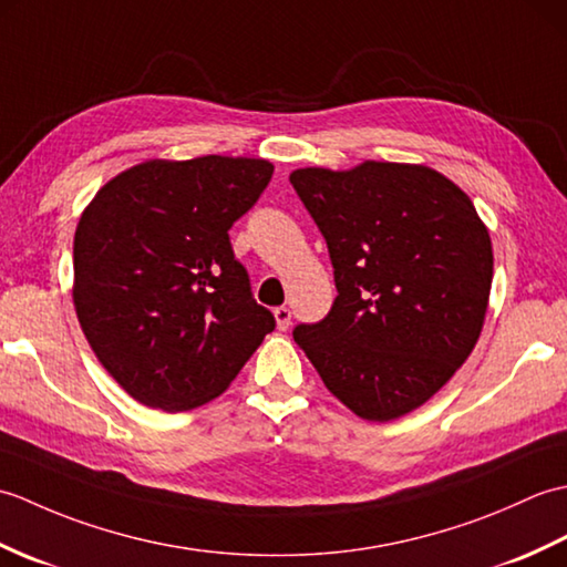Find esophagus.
<instances>
[{
  "label": "esophagus",
  "instance_id": "obj_1",
  "mask_svg": "<svg viewBox=\"0 0 567 567\" xmlns=\"http://www.w3.org/2000/svg\"><path fill=\"white\" fill-rule=\"evenodd\" d=\"M272 315H275V321H277V329H280V331L290 329V323H292V311H290V309H287V307H277V309L272 311Z\"/></svg>",
  "mask_w": 567,
  "mask_h": 567
}]
</instances>
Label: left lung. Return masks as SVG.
Returning <instances> with one entry per match:
<instances>
[{
	"mask_svg": "<svg viewBox=\"0 0 567 567\" xmlns=\"http://www.w3.org/2000/svg\"><path fill=\"white\" fill-rule=\"evenodd\" d=\"M295 192L327 240L336 299L292 336L329 392L368 421L431 400L483 331L492 244L465 192L426 165L302 167Z\"/></svg>",
	"mask_w": 567,
	"mask_h": 567,
	"instance_id": "obj_1",
	"label": "left lung"
}]
</instances>
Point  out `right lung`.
Instances as JSON below:
<instances>
[{
	"instance_id": "1",
	"label": "right lung",
	"mask_w": 567,
	"mask_h": 567,
	"mask_svg": "<svg viewBox=\"0 0 567 567\" xmlns=\"http://www.w3.org/2000/svg\"><path fill=\"white\" fill-rule=\"evenodd\" d=\"M272 171L224 155L148 161L82 212L72 248L80 327L141 404L187 412L214 400L275 329L228 238Z\"/></svg>"
}]
</instances>
